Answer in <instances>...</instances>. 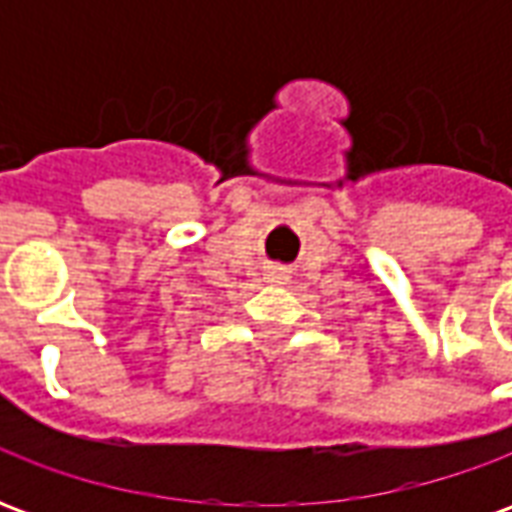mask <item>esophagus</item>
Here are the masks:
<instances>
[{
  "mask_svg": "<svg viewBox=\"0 0 512 512\" xmlns=\"http://www.w3.org/2000/svg\"><path fill=\"white\" fill-rule=\"evenodd\" d=\"M266 279L268 282H285V279H288V274H285L282 268H268Z\"/></svg>",
  "mask_w": 512,
  "mask_h": 512,
  "instance_id": "1",
  "label": "esophagus"
}]
</instances>
